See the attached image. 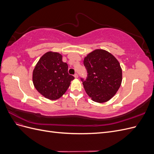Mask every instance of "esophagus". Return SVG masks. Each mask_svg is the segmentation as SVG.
<instances>
[{
  "mask_svg": "<svg viewBox=\"0 0 154 154\" xmlns=\"http://www.w3.org/2000/svg\"><path fill=\"white\" fill-rule=\"evenodd\" d=\"M74 78H78V74H74Z\"/></svg>",
  "mask_w": 154,
  "mask_h": 154,
  "instance_id": "esophagus-1",
  "label": "esophagus"
}]
</instances>
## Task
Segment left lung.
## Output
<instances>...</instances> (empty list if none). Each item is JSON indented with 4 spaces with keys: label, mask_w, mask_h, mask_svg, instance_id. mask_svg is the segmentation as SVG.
I'll return each instance as SVG.
<instances>
[{
    "label": "left lung",
    "mask_w": 154,
    "mask_h": 154,
    "mask_svg": "<svg viewBox=\"0 0 154 154\" xmlns=\"http://www.w3.org/2000/svg\"><path fill=\"white\" fill-rule=\"evenodd\" d=\"M87 78L83 87L92 101L101 103L114 96L122 85V69L118 60L108 51L97 49L83 60Z\"/></svg>",
    "instance_id": "left-lung-1"
}]
</instances>
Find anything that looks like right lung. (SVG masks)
<instances>
[{
	"mask_svg": "<svg viewBox=\"0 0 154 154\" xmlns=\"http://www.w3.org/2000/svg\"><path fill=\"white\" fill-rule=\"evenodd\" d=\"M32 83L41 95L51 100L62 97L74 79L68 73V66L62 55L48 51L37 62L32 71Z\"/></svg>",
	"mask_w": 154,
	"mask_h": 154,
	"instance_id": "1",
	"label": "right lung"
}]
</instances>
